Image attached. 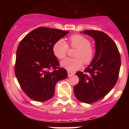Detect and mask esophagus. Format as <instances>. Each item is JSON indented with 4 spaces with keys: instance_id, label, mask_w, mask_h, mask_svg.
Listing matches in <instances>:
<instances>
[{
    "instance_id": "1",
    "label": "esophagus",
    "mask_w": 129,
    "mask_h": 129,
    "mask_svg": "<svg viewBox=\"0 0 129 129\" xmlns=\"http://www.w3.org/2000/svg\"><path fill=\"white\" fill-rule=\"evenodd\" d=\"M68 76H73V75H74V73L73 72H70V71H68Z\"/></svg>"
}]
</instances>
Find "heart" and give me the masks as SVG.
<instances>
[{
    "label": "heart",
    "instance_id": "obj_1",
    "mask_svg": "<svg viewBox=\"0 0 129 129\" xmlns=\"http://www.w3.org/2000/svg\"><path fill=\"white\" fill-rule=\"evenodd\" d=\"M71 47L77 48L75 58H67L60 63V66L70 72H74L81 67L84 63L88 64L94 56V48L90 45V41L87 38L80 35H74L69 38ZM69 46L64 40L60 39L53 46L54 55L59 59L66 56Z\"/></svg>",
    "mask_w": 129,
    "mask_h": 129
}]
</instances>
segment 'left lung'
Here are the masks:
<instances>
[{
    "mask_svg": "<svg viewBox=\"0 0 129 129\" xmlns=\"http://www.w3.org/2000/svg\"><path fill=\"white\" fill-rule=\"evenodd\" d=\"M83 33L94 39L95 54L84 73H76L79 81L74 87V93L80 101L91 104L103 98L115 86L121 57L116 44L107 34L97 30H85Z\"/></svg>",
    "mask_w": 129,
    "mask_h": 129,
    "instance_id": "8db88e82",
    "label": "left lung"
}]
</instances>
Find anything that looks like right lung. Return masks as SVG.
Here are the masks:
<instances>
[{
	"instance_id": "1",
	"label": "right lung",
	"mask_w": 129,
	"mask_h": 129,
	"mask_svg": "<svg viewBox=\"0 0 129 129\" xmlns=\"http://www.w3.org/2000/svg\"><path fill=\"white\" fill-rule=\"evenodd\" d=\"M69 31L46 27L31 31L19 43L16 51L15 75L25 93L36 101L50 100L56 82L68 76L53 52L56 41ZM53 69L51 72L49 70Z\"/></svg>"
}]
</instances>
